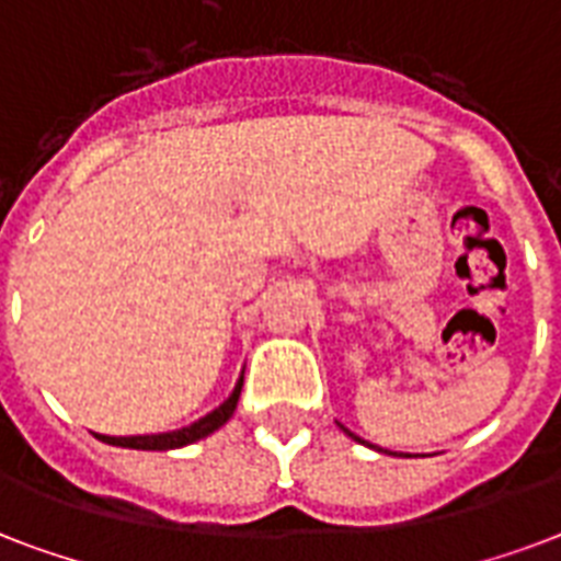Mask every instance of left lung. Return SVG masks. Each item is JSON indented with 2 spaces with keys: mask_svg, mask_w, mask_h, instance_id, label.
Returning a JSON list of instances; mask_svg holds the SVG:
<instances>
[{
  "mask_svg": "<svg viewBox=\"0 0 561 561\" xmlns=\"http://www.w3.org/2000/svg\"><path fill=\"white\" fill-rule=\"evenodd\" d=\"M340 427H342V424H340ZM342 430H345V427H342ZM345 433H348L351 438H357V442H363V438H359V436H354V433H351V430H345ZM368 447H371V445H368Z\"/></svg>",
  "mask_w": 561,
  "mask_h": 561,
  "instance_id": "left-lung-1",
  "label": "left lung"
}]
</instances>
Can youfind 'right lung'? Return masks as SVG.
Listing matches in <instances>:
<instances>
[{
  "label": "right lung",
  "mask_w": 561,
  "mask_h": 561,
  "mask_svg": "<svg viewBox=\"0 0 561 561\" xmlns=\"http://www.w3.org/2000/svg\"><path fill=\"white\" fill-rule=\"evenodd\" d=\"M240 392L242 377L237 380V386H233V392L228 394V401L219 403V407L213 412H207L204 419L193 421L190 427L172 430V433H154V436H102V433H95V438H102V442L116 447H134V450H175V447L193 445L198 438L216 433L225 421L231 419L233 410H237V401H240Z\"/></svg>",
  "instance_id": "right-lung-1"
}]
</instances>
